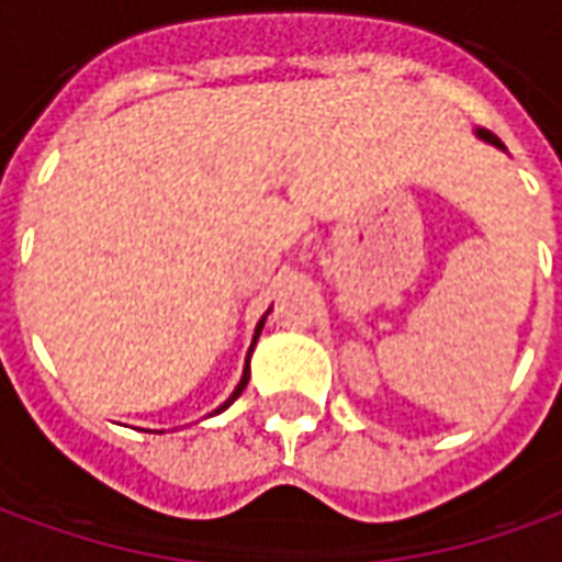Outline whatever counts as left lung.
Wrapping results in <instances>:
<instances>
[{
	"label": "left lung",
	"mask_w": 562,
	"mask_h": 562,
	"mask_svg": "<svg viewBox=\"0 0 562 562\" xmlns=\"http://www.w3.org/2000/svg\"><path fill=\"white\" fill-rule=\"evenodd\" d=\"M475 138L484 140V144H491V147L503 149V153H506V147H503V140L496 138V135H491V132H487V128H475Z\"/></svg>",
	"instance_id": "8db88e82"
}]
</instances>
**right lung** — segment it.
<instances>
[{"instance_id": "add662e5", "label": "right lung", "mask_w": 562, "mask_h": 562, "mask_svg": "<svg viewBox=\"0 0 562 562\" xmlns=\"http://www.w3.org/2000/svg\"><path fill=\"white\" fill-rule=\"evenodd\" d=\"M270 313V310H268ZM268 313H265V316L258 318V325H256V337H252V346H249V352H246V367H244V376H240V382H237V389L232 391V397H228V401L222 403L220 409H216V413H210V415H220L222 409H228V406H232L234 401H237V397H240V391L246 389V382H249V355H252V349H256V340H258V334H261V328H265V318H268Z\"/></svg>"}]
</instances>
